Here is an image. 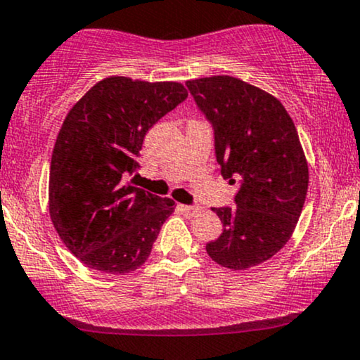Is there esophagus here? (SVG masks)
I'll return each mask as SVG.
<instances>
[{
  "label": "esophagus",
  "instance_id": "esophagus-1",
  "mask_svg": "<svg viewBox=\"0 0 360 360\" xmlns=\"http://www.w3.org/2000/svg\"><path fill=\"white\" fill-rule=\"evenodd\" d=\"M179 209L185 217H195L200 212V207H193V205H179Z\"/></svg>",
  "mask_w": 360,
  "mask_h": 360
}]
</instances>
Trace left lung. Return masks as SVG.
I'll return each instance as SVG.
<instances>
[{
    "label": "left lung",
    "mask_w": 360,
    "mask_h": 360,
    "mask_svg": "<svg viewBox=\"0 0 360 360\" xmlns=\"http://www.w3.org/2000/svg\"><path fill=\"white\" fill-rule=\"evenodd\" d=\"M187 86L214 126L221 175L241 184L236 207L212 209L224 229L205 250L224 269L255 267L284 248L304 205L309 169L296 126L276 96L234 76Z\"/></svg>",
    "instance_id": "8db88e82"
}]
</instances>
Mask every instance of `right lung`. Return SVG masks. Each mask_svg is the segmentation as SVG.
I'll use <instances>...</instances> for the list:
<instances>
[{
  "label": "right lung",
  "instance_id": "1",
  "mask_svg": "<svg viewBox=\"0 0 360 360\" xmlns=\"http://www.w3.org/2000/svg\"><path fill=\"white\" fill-rule=\"evenodd\" d=\"M185 98L179 82L107 76L68 112L52 149L49 214L86 267L124 276L148 260L176 204L126 179L137 169L149 127Z\"/></svg>",
  "mask_w": 360,
  "mask_h": 360
}]
</instances>
